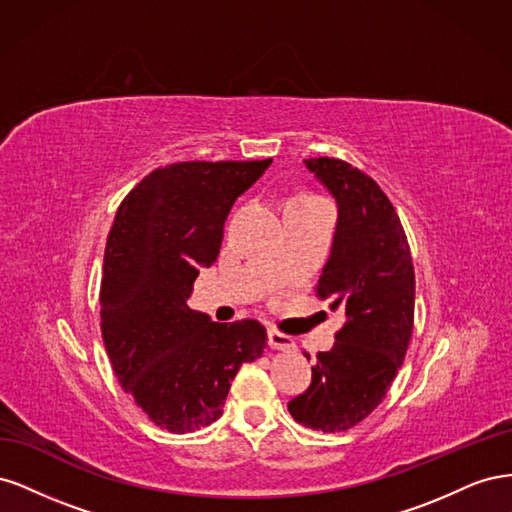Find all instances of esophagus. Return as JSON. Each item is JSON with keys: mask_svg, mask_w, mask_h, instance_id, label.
<instances>
[{"mask_svg": "<svg viewBox=\"0 0 512 512\" xmlns=\"http://www.w3.org/2000/svg\"><path fill=\"white\" fill-rule=\"evenodd\" d=\"M269 346H271L273 350H284V352H288V350H294V339H292L290 335H286V333H280V331L271 329V331H269Z\"/></svg>", "mask_w": 512, "mask_h": 512, "instance_id": "obj_1", "label": "esophagus"}]
</instances>
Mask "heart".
<instances>
[{"mask_svg":"<svg viewBox=\"0 0 512 512\" xmlns=\"http://www.w3.org/2000/svg\"><path fill=\"white\" fill-rule=\"evenodd\" d=\"M294 200H318V198H314V196H297Z\"/></svg>","mask_w":512,"mask_h":512,"instance_id":"b5f03b06","label":"heart"}]
</instances>
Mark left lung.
I'll return each mask as SVG.
<instances>
[{
	"label": "left lung",
	"instance_id": "left-lung-1",
	"mask_svg": "<svg viewBox=\"0 0 512 512\" xmlns=\"http://www.w3.org/2000/svg\"><path fill=\"white\" fill-rule=\"evenodd\" d=\"M305 164L339 207L316 297L346 312V324L335 346L318 352L312 386L288 410L309 429L339 433L380 406L404 363L414 329V265L406 230L374 179L339 158Z\"/></svg>",
	"mask_w": 512,
	"mask_h": 512
}]
</instances>
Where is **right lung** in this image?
Returning <instances> with one entry per match:
<instances>
[{
    "mask_svg": "<svg viewBox=\"0 0 512 512\" xmlns=\"http://www.w3.org/2000/svg\"><path fill=\"white\" fill-rule=\"evenodd\" d=\"M273 160L160 166L121 200L108 230L100 329L115 376L153 425L170 433L222 416L243 363L267 348L258 320L211 322L188 297L220 256L226 215Z\"/></svg>",
    "mask_w": 512,
    "mask_h": 512,
    "instance_id": "1",
    "label": "right lung"
}]
</instances>
